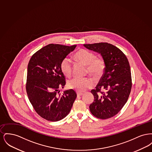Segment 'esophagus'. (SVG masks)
I'll use <instances>...</instances> for the list:
<instances>
[{
    "mask_svg": "<svg viewBox=\"0 0 152 152\" xmlns=\"http://www.w3.org/2000/svg\"><path fill=\"white\" fill-rule=\"evenodd\" d=\"M83 94L82 92H77V96L78 97H79V96H81L82 94Z\"/></svg>",
    "mask_w": 152,
    "mask_h": 152,
    "instance_id": "34e87169",
    "label": "esophagus"
}]
</instances>
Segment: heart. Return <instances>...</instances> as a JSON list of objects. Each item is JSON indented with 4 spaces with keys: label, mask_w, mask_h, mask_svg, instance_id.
Instances as JSON below:
<instances>
[{
    "label": "heart",
    "mask_w": 152,
    "mask_h": 152,
    "mask_svg": "<svg viewBox=\"0 0 152 152\" xmlns=\"http://www.w3.org/2000/svg\"><path fill=\"white\" fill-rule=\"evenodd\" d=\"M75 58L80 63L87 66V73L95 79L102 77L106 68L104 58L97 57L96 54L87 50H80L75 54ZM60 69L66 77H70L72 72V61L68 56L64 58L60 63ZM93 80L89 77H74L68 81V87L77 92H83L93 86Z\"/></svg>",
    "instance_id": "heart-1"
}]
</instances>
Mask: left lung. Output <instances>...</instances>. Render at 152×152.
<instances>
[{
    "mask_svg": "<svg viewBox=\"0 0 152 152\" xmlns=\"http://www.w3.org/2000/svg\"><path fill=\"white\" fill-rule=\"evenodd\" d=\"M84 46L100 53L106 63L102 77L96 89L91 91L94 101L89 105L90 111L98 118H111L121 110L130 94L132 83L128 60L122 51L111 44L101 42Z\"/></svg>",
    "mask_w": 152,
    "mask_h": 152,
    "instance_id": "1",
    "label": "left lung"
}]
</instances>
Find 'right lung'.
<instances>
[{
	"label": "right lung",
	"instance_id": "right-lung-1",
	"mask_svg": "<svg viewBox=\"0 0 152 152\" xmlns=\"http://www.w3.org/2000/svg\"><path fill=\"white\" fill-rule=\"evenodd\" d=\"M76 47L50 44L29 60L26 85L27 96L36 113L48 121H58L65 117L77 97L72 89L62 94L59 91L66 84L60 63Z\"/></svg>",
	"mask_w": 152,
	"mask_h": 152
}]
</instances>
